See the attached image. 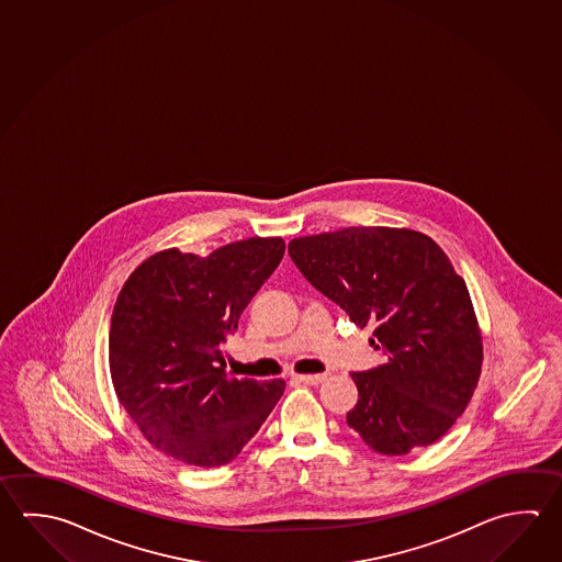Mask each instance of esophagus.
Masks as SVG:
<instances>
[{"mask_svg": "<svg viewBox=\"0 0 562 562\" xmlns=\"http://www.w3.org/2000/svg\"><path fill=\"white\" fill-rule=\"evenodd\" d=\"M294 379L304 384H319L324 383L325 374H295Z\"/></svg>", "mask_w": 562, "mask_h": 562, "instance_id": "obj_1", "label": "esophagus"}]
</instances>
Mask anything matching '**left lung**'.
<instances>
[{"instance_id": "obj_1", "label": "left lung", "mask_w": 562, "mask_h": 562, "mask_svg": "<svg viewBox=\"0 0 562 562\" xmlns=\"http://www.w3.org/2000/svg\"><path fill=\"white\" fill-rule=\"evenodd\" d=\"M310 284L359 327L386 361L351 373L359 401L347 424L374 452L404 456L442 438L482 374L472 297L442 248L418 231L349 227L288 245Z\"/></svg>"}]
</instances>
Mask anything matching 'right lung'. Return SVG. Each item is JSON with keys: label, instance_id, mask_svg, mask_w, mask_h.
Returning a JSON list of instances; mask_svg holds the SVG:
<instances>
[{"label": "right lung", "instance_id": "1", "mask_svg": "<svg viewBox=\"0 0 562 562\" xmlns=\"http://www.w3.org/2000/svg\"><path fill=\"white\" fill-rule=\"evenodd\" d=\"M280 237L231 243L201 258L168 248L120 290L109 361L120 404L139 432L179 462L235 460L284 394L225 371L223 344L284 257Z\"/></svg>", "mask_w": 562, "mask_h": 562}]
</instances>
